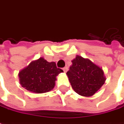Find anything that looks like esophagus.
<instances>
[{"mask_svg":"<svg viewBox=\"0 0 124 124\" xmlns=\"http://www.w3.org/2000/svg\"><path fill=\"white\" fill-rule=\"evenodd\" d=\"M63 70H64V72L65 73L67 72V70H68V68L67 67H64V68H63V69H62Z\"/></svg>","mask_w":124,"mask_h":124,"instance_id":"obj_1","label":"esophagus"}]
</instances>
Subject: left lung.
I'll use <instances>...</instances> for the list:
<instances>
[{"mask_svg":"<svg viewBox=\"0 0 124 124\" xmlns=\"http://www.w3.org/2000/svg\"><path fill=\"white\" fill-rule=\"evenodd\" d=\"M72 63L66 74L72 89L81 96L91 97L94 95L105 81L102 68L80 56H76Z\"/></svg>","mask_w":124,"mask_h":124,"instance_id":"1","label":"left lung"}]
</instances>
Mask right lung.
Wrapping results in <instances>:
<instances>
[{
    "instance_id": "add662e5",
    "label": "right lung",
    "mask_w": 124,
    "mask_h": 124,
    "mask_svg": "<svg viewBox=\"0 0 124 124\" xmlns=\"http://www.w3.org/2000/svg\"><path fill=\"white\" fill-rule=\"evenodd\" d=\"M63 72L54 62H48L39 58L29 64L19 73L20 84L27 91L35 93L49 92L55 86L56 76Z\"/></svg>"
}]
</instances>
